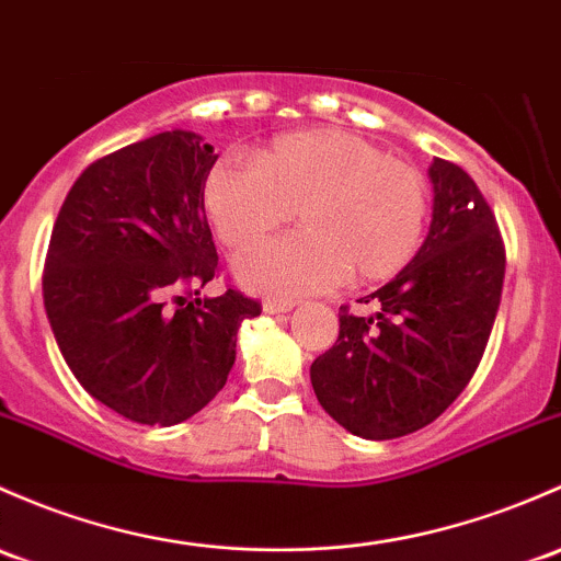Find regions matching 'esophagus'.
Listing matches in <instances>:
<instances>
[{
    "mask_svg": "<svg viewBox=\"0 0 561 561\" xmlns=\"http://www.w3.org/2000/svg\"><path fill=\"white\" fill-rule=\"evenodd\" d=\"M293 306H296V300H290V298H265L263 300V311H268V314H282V311H290Z\"/></svg>",
    "mask_w": 561,
    "mask_h": 561,
    "instance_id": "1",
    "label": "esophagus"
}]
</instances>
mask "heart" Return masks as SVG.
Segmentation results:
<instances>
[{"label": "heart", "mask_w": 561, "mask_h": 561, "mask_svg": "<svg viewBox=\"0 0 561 561\" xmlns=\"http://www.w3.org/2000/svg\"><path fill=\"white\" fill-rule=\"evenodd\" d=\"M427 204L420 169L339 128L276 137L255 163L220 161L204 185L206 215L231 250L298 211L306 233L236 257L244 285L279 296L330 290L346 276L352 285L394 276L420 247Z\"/></svg>", "instance_id": "b5f03b06"}]
</instances>
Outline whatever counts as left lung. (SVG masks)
<instances>
[{
  "label": "left lung",
  "mask_w": 561,
  "mask_h": 561,
  "mask_svg": "<svg viewBox=\"0 0 561 561\" xmlns=\"http://www.w3.org/2000/svg\"><path fill=\"white\" fill-rule=\"evenodd\" d=\"M433 222L416 257L370 293L374 317L339 309V339L311 363L322 409L352 435L389 440L438 420L479 368L505 279L494 211L457 163H430Z\"/></svg>",
  "instance_id": "left-lung-1"
}]
</instances>
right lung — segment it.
<instances>
[{
  "mask_svg": "<svg viewBox=\"0 0 561 561\" xmlns=\"http://www.w3.org/2000/svg\"><path fill=\"white\" fill-rule=\"evenodd\" d=\"M215 161L191 131L134 141L75 180L53 226L43 298L58 350L137 424L198 414L226 387L239 325L263 311L233 285L198 298L220 271L204 211Z\"/></svg>",
  "mask_w": 561,
  "mask_h": 561,
  "instance_id": "1",
  "label": "right lung"
}]
</instances>
